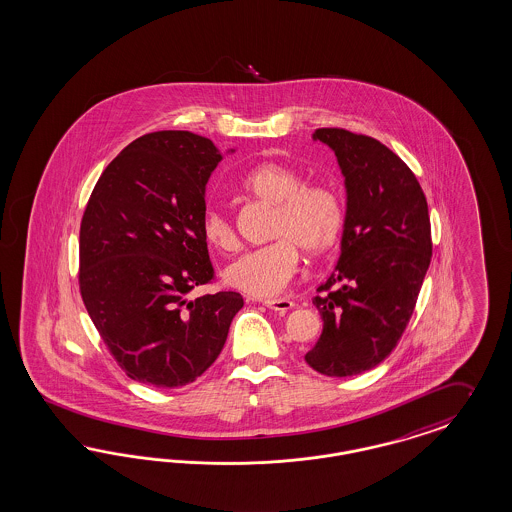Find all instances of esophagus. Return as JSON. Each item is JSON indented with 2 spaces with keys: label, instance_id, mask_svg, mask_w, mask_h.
<instances>
[{
  "label": "esophagus",
  "instance_id": "esophagus-1",
  "mask_svg": "<svg viewBox=\"0 0 512 512\" xmlns=\"http://www.w3.org/2000/svg\"><path fill=\"white\" fill-rule=\"evenodd\" d=\"M266 308L274 310V312H289L291 308H295V302L289 299H268L265 300Z\"/></svg>",
  "mask_w": 512,
  "mask_h": 512
}]
</instances>
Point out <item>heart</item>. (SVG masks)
I'll list each match as a JSON object with an SVG mask.
<instances>
[{
  "mask_svg": "<svg viewBox=\"0 0 512 512\" xmlns=\"http://www.w3.org/2000/svg\"><path fill=\"white\" fill-rule=\"evenodd\" d=\"M247 196L274 208L268 225L270 244L244 253L225 270V282L251 297L282 293L299 268V251L310 259L329 255L346 227V210L335 189L306 183L299 170L265 162L240 179ZM202 236L217 251L240 246L234 221L223 208L202 215Z\"/></svg>",
  "mask_w": 512,
  "mask_h": 512,
  "instance_id": "1",
  "label": "heart"
}]
</instances>
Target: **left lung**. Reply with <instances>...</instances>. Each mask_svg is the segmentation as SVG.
<instances>
[{
    "label": "left lung",
    "mask_w": 512,
    "mask_h": 512,
    "mask_svg": "<svg viewBox=\"0 0 512 512\" xmlns=\"http://www.w3.org/2000/svg\"><path fill=\"white\" fill-rule=\"evenodd\" d=\"M346 177L342 253L312 299L323 333L304 355L325 376L371 371L395 350L431 263V221L414 172L384 143L344 128H318Z\"/></svg>",
    "instance_id": "1"
}]
</instances>
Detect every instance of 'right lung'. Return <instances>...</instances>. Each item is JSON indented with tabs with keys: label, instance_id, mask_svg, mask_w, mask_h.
I'll use <instances>...</instances> for the list:
<instances>
[{
	"label": "right lung",
	"instance_id": "add662e5",
	"mask_svg": "<svg viewBox=\"0 0 512 512\" xmlns=\"http://www.w3.org/2000/svg\"><path fill=\"white\" fill-rule=\"evenodd\" d=\"M219 160L193 132L145 134L109 162L81 219L85 308L126 376L153 388L208 371L244 306L234 291L185 299L215 280L202 215Z\"/></svg>",
	"mask_w": 512,
	"mask_h": 512
}]
</instances>
